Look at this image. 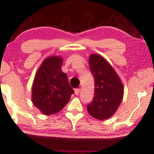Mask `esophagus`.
<instances>
[{
	"mask_svg": "<svg viewBox=\"0 0 154 154\" xmlns=\"http://www.w3.org/2000/svg\"><path fill=\"white\" fill-rule=\"evenodd\" d=\"M74 92H75V95H79V93H80V89L79 88H76V89H75V91H74Z\"/></svg>",
	"mask_w": 154,
	"mask_h": 154,
	"instance_id": "esophagus-1",
	"label": "esophagus"
}]
</instances>
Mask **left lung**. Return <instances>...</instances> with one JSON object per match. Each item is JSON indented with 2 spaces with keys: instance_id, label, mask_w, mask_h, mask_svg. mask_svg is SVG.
Wrapping results in <instances>:
<instances>
[{
  "instance_id": "left-lung-1",
  "label": "left lung",
  "mask_w": 154,
  "mask_h": 154,
  "mask_svg": "<svg viewBox=\"0 0 154 154\" xmlns=\"http://www.w3.org/2000/svg\"><path fill=\"white\" fill-rule=\"evenodd\" d=\"M89 67L94 78V97L87 106L94 119L105 120L114 115L123 100L124 87L120 77L103 56L91 54Z\"/></svg>"
}]
</instances>
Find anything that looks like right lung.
I'll use <instances>...</instances> for the list:
<instances>
[{
    "instance_id": "1",
    "label": "right lung",
    "mask_w": 154,
    "mask_h": 154,
    "mask_svg": "<svg viewBox=\"0 0 154 154\" xmlns=\"http://www.w3.org/2000/svg\"><path fill=\"white\" fill-rule=\"evenodd\" d=\"M62 57L49 56L42 62L35 73L31 99L43 115H53L61 111L74 92L67 75L62 71Z\"/></svg>"
}]
</instances>
